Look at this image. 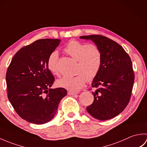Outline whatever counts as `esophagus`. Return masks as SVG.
Instances as JSON below:
<instances>
[{"label": "esophagus", "mask_w": 147, "mask_h": 147, "mask_svg": "<svg viewBox=\"0 0 147 147\" xmlns=\"http://www.w3.org/2000/svg\"><path fill=\"white\" fill-rule=\"evenodd\" d=\"M67 94L69 95H76L78 94V93H74V92H67Z\"/></svg>", "instance_id": "obj_1"}]
</instances>
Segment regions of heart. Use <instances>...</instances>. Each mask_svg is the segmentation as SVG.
Returning <instances> with one entry per match:
<instances>
[{
  "mask_svg": "<svg viewBox=\"0 0 147 147\" xmlns=\"http://www.w3.org/2000/svg\"><path fill=\"white\" fill-rule=\"evenodd\" d=\"M64 51L78 61L76 73L78 75L64 76L57 80L56 85L71 92H78L85 85L86 81H92L97 76L102 64V53L95 44H86L76 40H72L65 45ZM57 51L49 56L47 67L54 75L59 74Z\"/></svg>",
  "mask_w": 147,
  "mask_h": 147,
  "instance_id": "obj_1",
  "label": "heart"
}]
</instances>
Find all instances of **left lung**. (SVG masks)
Listing matches in <instances>:
<instances>
[{
	"instance_id": "left-lung-1",
	"label": "left lung",
	"mask_w": 147,
	"mask_h": 147,
	"mask_svg": "<svg viewBox=\"0 0 147 147\" xmlns=\"http://www.w3.org/2000/svg\"><path fill=\"white\" fill-rule=\"evenodd\" d=\"M80 38L92 40L102 53L100 69L92 83L96 88L92 92L94 100L86 111L96 119H111L123 112L130 100L135 80L131 60L119 44L107 37Z\"/></svg>"
}]
</instances>
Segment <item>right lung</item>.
<instances>
[{
  "instance_id": "1",
  "label": "right lung",
  "mask_w": 147,
  "mask_h": 147,
  "mask_svg": "<svg viewBox=\"0 0 147 147\" xmlns=\"http://www.w3.org/2000/svg\"><path fill=\"white\" fill-rule=\"evenodd\" d=\"M60 42L59 39L36 40L21 48L8 67V99L17 114L29 123H48L67 95L65 88H51L55 78L47 67L49 56Z\"/></svg>"
}]
</instances>
